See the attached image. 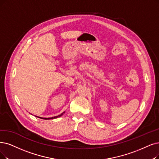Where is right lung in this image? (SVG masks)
<instances>
[{"mask_svg": "<svg viewBox=\"0 0 159 159\" xmlns=\"http://www.w3.org/2000/svg\"><path fill=\"white\" fill-rule=\"evenodd\" d=\"M65 113V111L63 112L62 113H61V114H60V115H59L58 116H55V117H49V118H43V117H38V116H36V117H39V118H40V119H56V118H57V117H61V116H62V114Z\"/></svg>", "mask_w": 159, "mask_h": 159, "instance_id": "obj_1", "label": "right lung"}]
</instances>
